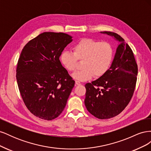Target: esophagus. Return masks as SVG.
Returning <instances> with one entry per match:
<instances>
[{"instance_id": "esophagus-1", "label": "esophagus", "mask_w": 151, "mask_h": 151, "mask_svg": "<svg viewBox=\"0 0 151 151\" xmlns=\"http://www.w3.org/2000/svg\"><path fill=\"white\" fill-rule=\"evenodd\" d=\"M76 84L77 86H79L81 84V82H79L78 81H76Z\"/></svg>"}]
</instances>
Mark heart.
I'll use <instances>...</instances> for the list:
<instances>
[{
	"label": "heart",
	"mask_w": 151,
	"mask_h": 151,
	"mask_svg": "<svg viewBox=\"0 0 151 151\" xmlns=\"http://www.w3.org/2000/svg\"><path fill=\"white\" fill-rule=\"evenodd\" d=\"M73 52L63 51L60 61L66 69L75 71L78 60H83V69L72 74V77L79 81H86L94 76L96 78L103 76L108 70L113 60V49L111 45L91 38H83L72 47Z\"/></svg>",
	"instance_id": "b5f03b06"
}]
</instances>
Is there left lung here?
<instances>
[{
    "label": "left lung",
    "mask_w": 151,
    "mask_h": 151,
    "mask_svg": "<svg viewBox=\"0 0 151 151\" xmlns=\"http://www.w3.org/2000/svg\"><path fill=\"white\" fill-rule=\"evenodd\" d=\"M120 42L111 65L103 76L85 85V106L99 119H108L120 114L133 96L138 73L134 53L120 35L101 32Z\"/></svg>",
    "instance_id": "obj_1"
}]
</instances>
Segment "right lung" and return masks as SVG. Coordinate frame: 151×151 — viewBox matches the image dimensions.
<instances>
[{
	"mask_svg": "<svg viewBox=\"0 0 151 151\" xmlns=\"http://www.w3.org/2000/svg\"><path fill=\"white\" fill-rule=\"evenodd\" d=\"M72 38L63 33L44 32L21 53L16 69L18 88L27 108L41 119L52 120L60 115L74 86L59 60Z\"/></svg>",
	"mask_w": 151,
	"mask_h": 151,
	"instance_id": "add662e5",
	"label": "right lung"
}]
</instances>
